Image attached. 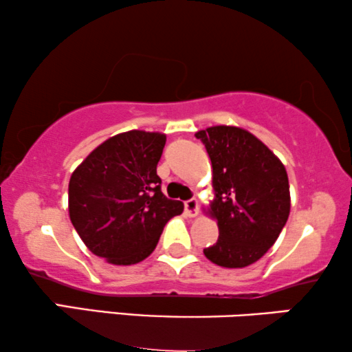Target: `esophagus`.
I'll return each mask as SVG.
<instances>
[{
  "instance_id": "34e87169",
  "label": "esophagus",
  "mask_w": 352,
  "mask_h": 352,
  "mask_svg": "<svg viewBox=\"0 0 352 352\" xmlns=\"http://www.w3.org/2000/svg\"><path fill=\"white\" fill-rule=\"evenodd\" d=\"M184 208H186V213L190 216V218H194V216H197V213H199V201H197V199H190L184 201Z\"/></svg>"
}]
</instances>
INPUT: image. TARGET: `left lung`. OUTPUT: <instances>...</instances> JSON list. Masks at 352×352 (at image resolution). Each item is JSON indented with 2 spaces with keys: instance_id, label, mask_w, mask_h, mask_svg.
<instances>
[{
  "instance_id": "1",
  "label": "left lung",
  "mask_w": 352,
  "mask_h": 352,
  "mask_svg": "<svg viewBox=\"0 0 352 352\" xmlns=\"http://www.w3.org/2000/svg\"><path fill=\"white\" fill-rule=\"evenodd\" d=\"M213 168L218 242L205 256L223 267L256 263L276 243L290 214V186L283 163L247 129L210 126L195 133Z\"/></svg>"
}]
</instances>
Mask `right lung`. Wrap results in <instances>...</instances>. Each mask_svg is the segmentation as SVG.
I'll return each mask as SVG.
<instances>
[{
	"label": "right lung",
	"mask_w": 352,
	"mask_h": 352,
	"mask_svg": "<svg viewBox=\"0 0 352 352\" xmlns=\"http://www.w3.org/2000/svg\"><path fill=\"white\" fill-rule=\"evenodd\" d=\"M165 142L162 133H120L72 173L70 221L96 256L117 266L141 263L168 221L182 213V201L163 195L157 175Z\"/></svg>",
	"instance_id": "obj_1"
}]
</instances>
